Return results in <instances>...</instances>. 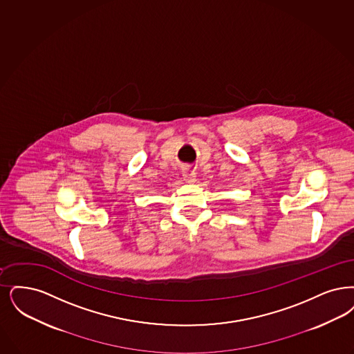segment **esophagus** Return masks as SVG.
Listing matches in <instances>:
<instances>
[{"label":"esophagus","mask_w":354,"mask_h":354,"mask_svg":"<svg viewBox=\"0 0 354 354\" xmlns=\"http://www.w3.org/2000/svg\"><path fill=\"white\" fill-rule=\"evenodd\" d=\"M184 182L187 183H194L195 182V174L191 171H185L183 174Z\"/></svg>","instance_id":"34e87169"}]
</instances>
